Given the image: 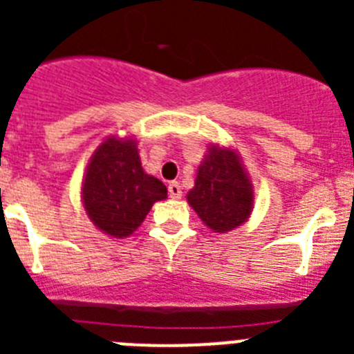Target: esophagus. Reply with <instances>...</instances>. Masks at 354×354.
Listing matches in <instances>:
<instances>
[{"instance_id": "esophagus-1", "label": "esophagus", "mask_w": 354, "mask_h": 354, "mask_svg": "<svg viewBox=\"0 0 354 354\" xmlns=\"http://www.w3.org/2000/svg\"><path fill=\"white\" fill-rule=\"evenodd\" d=\"M168 195H170V198H180L183 196V187H180L179 183H170L168 184Z\"/></svg>"}]
</instances>
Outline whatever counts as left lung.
I'll list each match as a JSON object with an SVG mask.
<instances>
[{
	"label": "left lung",
	"instance_id": "left-lung-1",
	"mask_svg": "<svg viewBox=\"0 0 354 354\" xmlns=\"http://www.w3.org/2000/svg\"><path fill=\"white\" fill-rule=\"evenodd\" d=\"M187 202L214 232L239 227L252 212L253 189L236 152L211 147Z\"/></svg>",
	"mask_w": 354,
	"mask_h": 354
}]
</instances>
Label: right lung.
Returning <instances> with one entry per match:
<instances>
[{
  "label": "right lung",
  "instance_id": "1",
  "mask_svg": "<svg viewBox=\"0 0 354 354\" xmlns=\"http://www.w3.org/2000/svg\"><path fill=\"white\" fill-rule=\"evenodd\" d=\"M162 198L167 186L143 171L136 142L109 138L99 145L84 175L83 204L102 232L131 236Z\"/></svg>",
  "mask_w": 354,
  "mask_h": 354
}]
</instances>
